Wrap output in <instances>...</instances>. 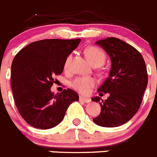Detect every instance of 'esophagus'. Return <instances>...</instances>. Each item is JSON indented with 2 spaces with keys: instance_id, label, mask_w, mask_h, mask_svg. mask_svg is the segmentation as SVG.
Here are the masks:
<instances>
[{
  "instance_id": "esophagus-1",
  "label": "esophagus",
  "mask_w": 157,
  "mask_h": 157,
  "mask_svg": "<svg viewBox=\"0 0 157 157\" xmlns=\"http://www.w3.org/2000/svg\"><path fill=\"white\" fill-rule=\"evenodd\" d=\"M79 99H80V101H83V102H85V103H86V104H88L90 102V98H85V97H82V96H80Z\"/></svg>"
}]
</instances>
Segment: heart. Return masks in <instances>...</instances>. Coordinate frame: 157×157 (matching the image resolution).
Instances as JSON below:
<instances>
[{
    "label": "heart",
    "mask_w": 157,
    "mask_h": 157,
    "mask_svg": "<svg viewBox=\"0 0 157 157\" xmlns=\"http://www.w3.org/2000/svg\"><path fill=\"white\" fill-rule=\"evenodd\" d=\"M86 55L93 65L98 64L101 66L105 61V53L98 47H88L86 49ZM71 60V55H69L64 62V68L66 70H67L70 67ZM95 83L94 78L91 77H78L72 81L71 86L82 94H87L94 86Z\"/></svg>",
    "instance_id": "heart-1"
}]
</instances>
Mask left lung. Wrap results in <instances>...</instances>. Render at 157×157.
I'll return each mask as SVG.
<instances>
[{
    "instance_id": "left-lung-1",
    "label": "left lung",
    "mask_w": 157,
    "mask_h": 157,
    "mask_svg": "<svg viewBox=\"0 0 157 157\" xmlns=\"http://www.w3.org/2000/svg\"><path fill=\"white\" fill-rule=\"evenodd\" d=\"M103 48L112 61L109 77L98 88L101 95L109 94L105 101L100 97L92 98L99 102L101 111L93 121L104 127L121 126L136 114L142 101L148 84L145 60L135 48L116 37L96 41Z\"/></svg>"
}]
</instances>
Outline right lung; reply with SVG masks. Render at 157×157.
I'll return each mask as SVG.
<instances>
[{
  "mask_svg": "<svg viewBox=\"0 0 157 157\" xmlns=\"http://www.w3.org/2000/svg\"><path fill=\"white\" fill-rule=\"evenodd\" d=\"M81 39H45L34 41L14 57L11 86L17 109L35 128L46 130L63 120L69 105L79 97L71 89L54 94L55 77L63 72L67 57Z\"/></svg>",
  "mask_w": 157,
  "mask_h": 157,
  "instance_id": "add662e5",
  "label": "right lung"
}]
</instances>
